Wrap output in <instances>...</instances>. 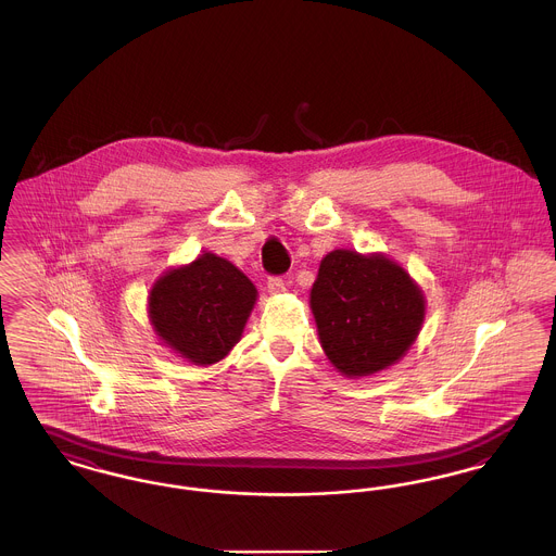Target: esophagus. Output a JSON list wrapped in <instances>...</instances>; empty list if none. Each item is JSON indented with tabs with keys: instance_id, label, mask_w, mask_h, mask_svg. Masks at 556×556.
<instances>
[{
	"instance_id": "esophagus-1",
	"label": "esophagus",
	"mask_w": 556,
	"mask_h": 556,
	"mask_svg": "<svg viewBox=\"0 0 556 556\" xmlns=\"http://www.w3.org/2000/svg\"><path fill=\"white\" fill-rule=\"evenodd\" d=\"M266 288H268V291H270L273 295H277V293H283V291H286V281H283L281 277H268V283H266Z\"/></svg>"
}]
</instances>
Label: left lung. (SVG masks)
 I'll return each instance as SVG.
<instances>
[{
    "label": "left lung",
    "mask_w": 556,
    "mask_h": 556,
    "mask_svg": "<svg viewBox=\"0 0 556 556\" xmlns=\"http://www.w3.org/2000/svg\"><path fill=\"white\" fill-rule=\"evenodd\" d=\"M311 308L331 365L345 377H365L396 365L415 344L425 295L388 256L333 250L318 266Z\"/></svg>",
    "instance_id": "left-lung-1"
}]
</instances>
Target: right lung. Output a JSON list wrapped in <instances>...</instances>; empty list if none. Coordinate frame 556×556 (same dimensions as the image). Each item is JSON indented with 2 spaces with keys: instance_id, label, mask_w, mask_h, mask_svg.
Returning a JSON list of instances; mask_svg holds the SVG:
<instances>
[{
  "instance_id": "add662e5",
  "label": "right lung",
  "mask_w": 556,
  "mask_h": 556,
  "mask_svg": "<svg viewBox=\"0 0 556 556\" xmlns=\"http://www.w3.org/2000/svg\"><path fill=\"white\" fill-rule=\"evenodd\" d=\"M254 283L229 261L204 252L166 270L152 286L148 313L160 340L198 367L223 361L238 344L256 304Z\"/></svg>"
}]
</instances>
